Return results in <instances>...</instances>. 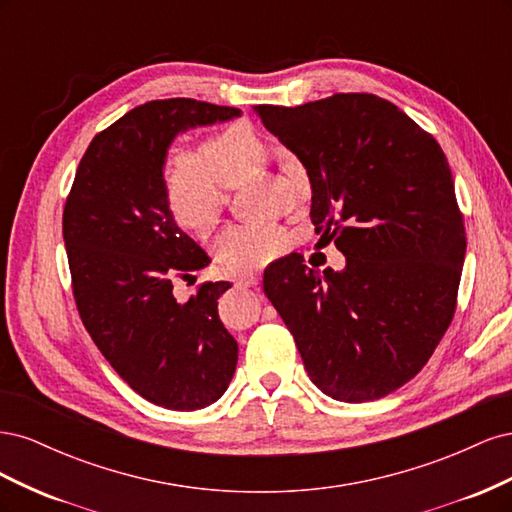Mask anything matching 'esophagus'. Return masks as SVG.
Returning <instances> with one entry per match:
<instances>
[{"label":"esophagus","instance_id":"1","mask_svg":"<svg viewBox=\"0 0 512 512\" xmlns=\"http://www.w3.org/2000/svg\"><path fill=\"white\" fill-rule=\"evenodd\" d=\"M239 286H258L260 284V273H250V275H245V277H241V280L237 282Z\"/></svg>","mask_w":512,"mask_h":512}]
</instances>
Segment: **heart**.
<instances>
[{"mask_svg":"<svg viewBox=\"0 0 512 512\" xmlns=\"http://www.w3.org/2000/svg\"><path fill=\"white\" fill-rule=\"evenodd\" d=\"M265 158V145L250 123L235 121L207 132L198 151L170 149L162 164V190L173 218L183 226H200L226 203V188L237 185ZM301 196L312 198L314 185L307 166L288 158ZM211 243L226 262L237 269H258L282 258L290 250L288 232L280 226L222 224L213 230Z\"/></svg>","mask_w":512,"mask_h":512,"instance_id":"1","label":"heart"}]
</instances>
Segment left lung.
I'll use <instances>...</instances> for the list:
<instances>
[{
  "instance_id": "1",
  "label": "left lung",
  "mask_w": 512,
  "mask_h": 512,
  "mask_svg": "<svg viewBox=\"0 0 512 512\" xmlns=\"http://www.w3.org/2000/svg\"><path fill=\"white\" fill-rule=\"evenodd\" d=\"M241 111L192 98L151 100L94 136L64 207V241L76 309L117 374L151 404L198 410L218 401L239 346L218 316L230 284L205 282L190 301L173 297L209 265L175 224L162 190L173 138Z\"/></svg>"
}]
</instances>
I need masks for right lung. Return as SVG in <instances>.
<instances>
[{"label":"right lung","instance_id":"obj_1","mask_svg":"<svg viewBox=\"0 0 512 512\" xmlns=\"http://www.w3.org/2000/svg\"><path fill=\"white\" fill-rule=\"evenodd\" d=\"M254 111L307 166L312 222L346 256L344 271L318 275L290 254L262 288L322 393L386 397L425 367L455 316L466 226L444 151L374 94Z\"/></svg>","mask_w":512,"mask_h":512}]
</instances>
